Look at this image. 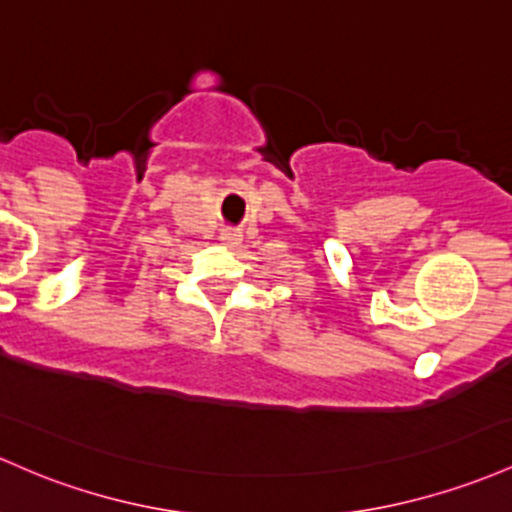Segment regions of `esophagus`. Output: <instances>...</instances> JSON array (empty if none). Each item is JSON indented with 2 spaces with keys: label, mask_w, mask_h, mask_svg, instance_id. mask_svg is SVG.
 <instances>
[{
  "label": "esophagus",
  "mask_w": 512,
  "mask_h": 512,
  "mask_svg": "<svg viewBox=\"0 0 512 512\" xmlns=\"http://www.w3.org/2000/svg\"><path fill=\"white\" fill-rule=\"evenodd\" d=\"M221 240H223V245H228V247H238V245H240V240H243V235H240L238 230H223V233H221Z\"/></svg>",
  "instance_id": "esophagus-1"
}]
</instances>
